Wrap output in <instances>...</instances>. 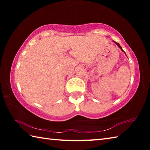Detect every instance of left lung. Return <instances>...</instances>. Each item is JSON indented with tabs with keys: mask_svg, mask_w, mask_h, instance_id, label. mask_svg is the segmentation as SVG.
I'll list each match as a JSON object with an SVG mask.
<instances>
[{
	"mask_svg": "<svg viewBox=\"0 0 150 150\" xmlns=\"http://www.w3.org/2000/svg\"><path fill=\"white\" fill-rule=\"evenodd\" d=\"M115 43H116V44L118 45V47H120V49H121V50H122V52H124V50H122V47L120 46V45H119V44H118V43H117V42H115Z\"/></svg>",
	"mask_w": 150,
	"mask_h": 150,
	"instance_id": "left-lung-1",
	"label": "left lung"
}]
</instances>
